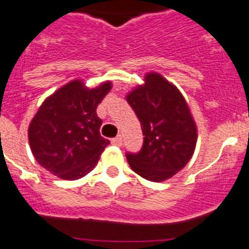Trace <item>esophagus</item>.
Instances as JSON below:
<instances>
[{"label": "esophagus", "mask_w": 249, "mask_h": 249, "mask_svg": "<svg viewBox=\"0 0 249 249\" xmlns=\"http://www.w3.org/2000/svg\"><path fill=\"white\" fill-rule=\"evenodd\" d=\"M111 143H113V145H117V146H122V143H123L122 135H118L117 138L111 139Z\"/></svg>", "instance_id": "obj_1"}]
</instances>
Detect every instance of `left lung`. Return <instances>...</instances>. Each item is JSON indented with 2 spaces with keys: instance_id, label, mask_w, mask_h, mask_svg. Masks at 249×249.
<instances>
[{
  "instance_id": "left-lung-1",
  "label": "left lung",
  "mask_w": 249,
  "mask_h": 249,
  "mask_svg": "<svg viewBox=\"0 0 249 249\" xmlns=\"http://www.w3.org/2000/svg\"><path fill=\"white\" fill-rule=\"evenodd\" d=\"M143 132L139 153H127V163L151 182H164L190 161L198 129L187 101L176 86L159 72H148L142 85L126 94Z\"/></svg>"
}]
</instances>
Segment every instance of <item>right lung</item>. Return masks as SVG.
I'll return each instance as SVG.
<instances>
[{
	"mask_svg": "<svg viewBox=\"0 0 249 249\" xmlns=\"http://www.w3.org/2000/svg\"><path fill=\"white\" fill-rule=\"evenodd\" d=\"M110 89V81L88 88L82 80H72L41 103L28 127L30 150L41 167L75 180L97 166L110 142L101 136L96 110Z\"/></svg>",
	"mask_w": 249,
	"mask_h": 249,
	"instance_id": "right-lung-1",
	"label": "right lung"
}]
</instances>
